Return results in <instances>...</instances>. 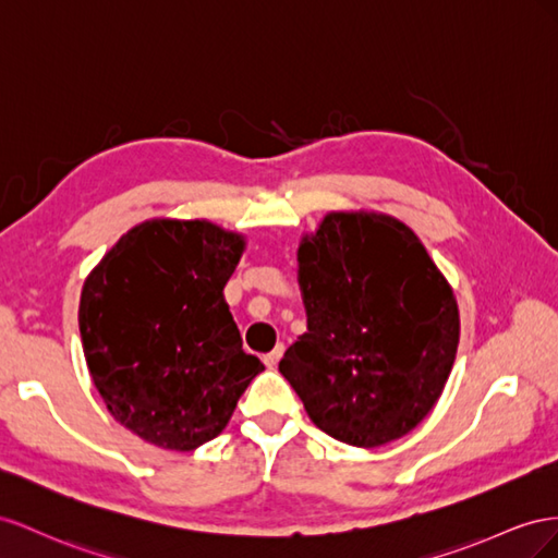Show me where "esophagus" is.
<instances>
[{
	"instance_id": "esophagus-1",
	"label": "esophagus",
	"mask_w": 558,
	"mask_h": 558,
	"mask_svg": "<svg viewBox=\"0 0 558 558\" xmlns=\"http://www.w3.org/2000/svg\"><path fill=\"white\" fill-rule=\"evenodd\" d=\"M282 353H284V345L282 343H278L274 350H270V353H266L262 360H264V364L268 369H274L276 364L280 362V357H282Z\"/></svg>"
}]
</instances>
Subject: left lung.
I'll return each instance as SVG.
<instances>
[{"mask_svg":"<svg viewBox=\"0 0 558 558\" xmlns=\"http://www.w3.org/2000/svg\"><path fill=\"white\" fill-rule=\"evenodd\" d=\"M308 331L278 369L311 421L374 449L416 427L447 386L456 296L409 227L386 215L331 213L299 247Z\"/></svg>","mask_w":558,"mask_h":558,"instance_id":"obj_1","label":"left lung"}]
</instances>
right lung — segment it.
<instances>
[{
    "mask_svg": "<svg viewBox=\"0 0 558 558\" xmlns=\"http://www.w3.org/2000/svg\"><path fill=\"white\" fill-rule=\"evenodd\" d=\"M243 238L154 219L93 268L78 304L84 355L111 416L140 439L194 451L227 427L264 364L243 353L225 301Z\"/></svg>",
    "mask_w": 558,
    "mask_h": 558,
    "instance_id": "obj_1",
    "label": "right lung"
}]
</instances>
